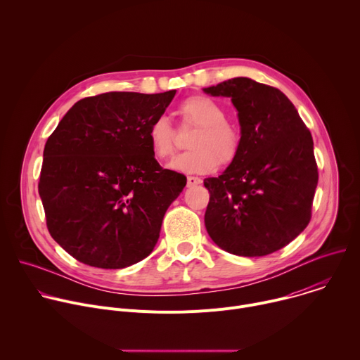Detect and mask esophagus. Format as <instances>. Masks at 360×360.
<instances>
[{
    "label": "esophagus",
    "mask_w": 360,
    "mask_h": 360,
    "mask_svg": "<svg viewBox=\"0 0 360 360\" xmlns=\"http://www.w3.org/2000/svg\"><path fill=\"white\" fill-rule=\"evenodd\" d=\"M188 186H196V185H200L202 184V179L198 178V176H188Z\"/></svg>",
    "instance_id": "esophagus-1"
}]
</instances>
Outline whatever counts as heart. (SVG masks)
<instances>
[{"label": "heart", "instance_id": "1", "mask_svg": "<svg viewBox=\"0 0 360 360\" xmlns=\"http://www.w3.org/2000/svg\"><path fill=\"white\" fill-rule=\"evenodd\" d=\"M178 114L185 125L198 127L189 141L192 150L184 152L169 162V168L182 174H208L221 164L232 162L240 146V136L228 124L225 110L212 98L193 95L181 102ZM148 143L158 160H167L175 150V131L167 117L153 120L148 128Z\"/></svg>", "mask_w": 360, "mask_h": 360}]
</instances>
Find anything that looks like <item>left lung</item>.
Returning a JSON list of instances; mask_svg holds the SVG:
<instances>
[{
    "label": "left lung",
    "instance_id": "8db88e82",
    "mask_svg": "<svg viewBox=\"0 0 360 360\" xmlns=\"http://www.w3.org/2000/svg\"><path fill=\"white\" fill-rule=\"evenodd\" d=\"M231 98L240 146L210 191L205 226L211 239L238 256H265L292 242L311 221L318 185L314 139L295 105L278 88L238 77L203 88Z\"/></svg>",
    "mask_w": 360,
    "mask_h": 360
}]
</instances>
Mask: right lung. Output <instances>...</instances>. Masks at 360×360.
I'll use <instances>...</instances> for the list:
<instances>
[{
	"label": "right lung",
	"instance_id": "right-lung-1",
	"mask_svg": "<svg viewBox=\"0 0 360 360\" xmlns=\"http://www.w3.org/2000/svg\"><path fill=\"white\" fill-rule=\"evenodd\" d=\"M175 92L84 98L48 138L38 192L51 236L77 261L122 269L155 248L186 178L161 168L146 134Z\"/></svg>",
	"mask_w": 360,
	"mask_h": 360
}]
</instances>
